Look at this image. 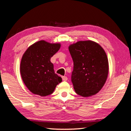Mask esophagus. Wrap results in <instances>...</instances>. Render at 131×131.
<instances>
[{
	"label": "esophagus",
	"instance_id": "obj_1",
	"mask_svg": "<svg viewBox=\"0 0 131 131\" xmlns=\"http://www.w3.org/2000/svg\"><path fill=\"white\" fill-rule=\"evenodd\" d=\"M62 79L63 81H67L68 80L67 77H66V76H62Z\"/></svg>",
	"mask_w": 131,
	"mask_h": 131
}]
</instances>
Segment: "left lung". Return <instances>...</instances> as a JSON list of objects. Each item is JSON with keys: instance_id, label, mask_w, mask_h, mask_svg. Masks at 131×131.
I'll return each mask as SVG.
<instances>
[{"instance_id": "1", "label": "left lung", "mask_w": 131, "mask_h": 131, "mask_svg": "<svg viewBox=\"0 0 131 131\" xmlns=\"http://www.w3.org/2000/svg\"><path fill=\"white\" fill-rule=\"evenodd\" d=\"M69 51L73 61L72 81L75 92L83 97L99 92L106 81L108 62L105 50L92 40L70 44Z\"/></svg>"}]
</instances>
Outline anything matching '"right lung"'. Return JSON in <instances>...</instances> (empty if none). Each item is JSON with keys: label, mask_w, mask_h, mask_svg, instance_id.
Wrapping results in <instances>:
<instances>
[{"label": "right lung", "mask_w": 131, "mask_h": 131, "mask_svg": "<svg viewBox=\"0 0 131 131\" xmlns=\"http://www.w3.org/2000/svg\"><path fill=\"white\" fill-rule=\"evenodd\" d=\"M60 43L40 40L30 46L21 58L20 73L26 87L34 94H51L62 78L55 73L50 59L61 47Z\"/></svg>", "instance_id": "obj_1"}]
</instances>
